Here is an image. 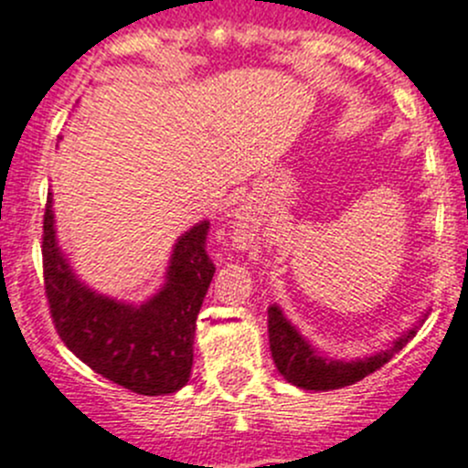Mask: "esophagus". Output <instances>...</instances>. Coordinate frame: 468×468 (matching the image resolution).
Segmentation results:
<instances>
[{
  "instance_id": "esophagus-1",
  "label": "esophagus",
  "mask_w": 468,
  "mask_h": 468,
  "mask_svg": "<svg viewBox=\"0 0 468 468\" xmlns=\"http://www.w3.org/2000/svg\"><path fill=\"white\" fill-rule=\"evenodd\" d=\"M248 223H250L248 211H239V216H236V225H239V228H248Z\"/></svg>"
}]
</instances>
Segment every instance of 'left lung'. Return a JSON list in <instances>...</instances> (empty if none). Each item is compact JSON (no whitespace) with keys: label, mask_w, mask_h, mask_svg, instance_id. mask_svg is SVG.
<instances>
[{"label":"left lung","mask_w":468,"mask_h":468,"mask_svg":"<svg viewBox=\"0 0 468 468\" xmlns=\"http://www.w3.org/2000/svg\"><path fill=\"white\" fill-rule=\"evenodd\" d=\"M416 335V327L405 332L393 341L389 350L373 355V357L353 359V362H339V359H327L318 355L307 341L303 339L298 330L284 318L277 304L268 307V341H271L272 362L277 371L284 376L286 382L309 391H330L341 387L355 385L385 367L393 357V353L402 350V346Z\"/></svg>","instance_id":"left-lung-1"}]
</instances>
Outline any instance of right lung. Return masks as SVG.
<instances>
[{
  "instance_id": "1",
  "label": "right lung",
  "mask_w": 468,
  "mask_h": 468,
  "mask_svg": "<svg viewBox=\"0 0 468 468\" xmlns=\"http://www.w3.org/2000/svg\"><path fill=\"white\" fill-rule=\"evenodd\" d=\"M209 220L177 240L165 284L143 304L118 303L77 280L54 232L52 193L43 220V275L49 314L63 344L106 380L143 396L182 389L191 378L193 339L216 266L207 254Z\"/></svg>"
}]
</instances>
